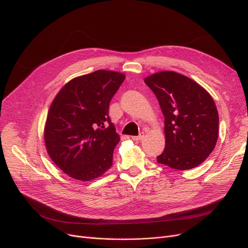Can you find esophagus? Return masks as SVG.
I'll return each mask as SVG.
<instances>
[{"mask_svg": "<svg viewBox=\"0 0 248 248\" xmlns=\"http://www.w3.org/2000/svg\"><path fill=\"white\" fill-rule=\"evenodd\" d=\"M143 137H144V133H140L138 136H131L132 140L134 141H140Z\"/></svg>", "mask_w": 248, "mask_h": 248, "instance_id": "esophagus-1", "label": "esophagus"}]
</instances>
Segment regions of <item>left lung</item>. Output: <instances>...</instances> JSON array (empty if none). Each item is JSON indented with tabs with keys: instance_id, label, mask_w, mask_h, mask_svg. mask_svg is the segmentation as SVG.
<instances>
[{
	"instance_id": "1",
	"label": "left lung",
	"mask_w": 248,
	"mask_h": 248,
	"mask_svg": "<svg viewBox=\"0 0 248 248\" xmlns=\"http://www.w3.org/2000/svg\"><path fill=\"white\" fill-rule=\"evenodd\" d=\"M164 116L166 148L157 162L186 170L201 164L218 139L219 115L213 98L192 78L164 70L144 78Z\"/></svg>"
}]
</instances>
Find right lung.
Returning a JSON list of instances; mask_svg holds the SVG:
<instances>
[{
	"mask_svg": "<svg viewBox=\"0 0 248 248\" xmlns=\"http://www.w3.org/2000/svg\"><path fill=\"white\" fill-rule=\"evenodd\" d=\"M125 75L99 69L70 79L47 114L44 142L52 161L73 179L90 182L113 162L120 136L109 118V104Z\"/></svg>",
	"mask_w": 248,
	"mask_h": 248,
	"instance_id": "obj_1",
	"label": "right lung"
}]
</instances>
